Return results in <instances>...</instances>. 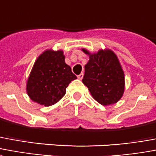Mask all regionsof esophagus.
<instances>
[{
  "label": "esophagus",
  "instance_id": "34e87169",
  "mask_svg": "<svg viewBox=\"0 0 156 156\" xmlns=\"http://www.w3.org/2000/svg\"><path fill=\"white\" fill-rule=\"evenodd\" d=\"M83 78V73H80V74L78 75V79H80V80H81L82 78Z\"/></svg>",
  "mask_w": 156,
  "mask_h": 156
}]
</instances>
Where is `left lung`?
Masks as SVG:
<instances>
[{
  "label": "left lung",
  "instance_id": "obj_1",
  "mask_svg": "<svg viewBox=\"0 0 156 156\" xmlns=\"http://www.w3.org/2000/svg\"><path fill=\"white\" fill-rule=\"evenodd\" d=\"M82 51L89 57L83 83L92 97L102 106L119 101L125 91V74L117 55L110 49Z\"/></svg>",
  "mask_w": 156,
  "mask_h": 156
}]
</instances>
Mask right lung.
Wrapping results in <instances>:
<instances>
[{
    "mask_svg": "<svg viewBox=\"0 0 156 156\" xmlns=\"http://www.w3.org/2000/svg\"><path fill=\"white\" fill-rule=\"evenodd\" d=\"M76 78L65 63L62 49H46L32 67L26 83V93L33 101L49 107L65 95L66 87Z\"/></svg>",
    "mask_w": 156,
    "mask_h": 156,
    "instance_id": "right-lung-1",
    "label": "right lung"
}]
</instances>
